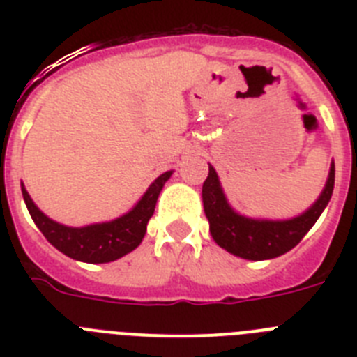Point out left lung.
Returning <instances> with one entry per match:
<instances>
[{
  "label": "left lung",
  "mask_w": 357,
  "mask_h": 357,
  "mask_svg": "<svg viewBox=\"0 0 357 357\" xmlns=\"http://www.w3.org/2000/svg\"><path fill=\"white\" fill-rule=\"evenodd\" d=\"M334 189V160L320 197L304 213L289 220H264L239 214L232 209L220 184L216 169L209 164V175L202 185L204 211L209 220V230L214 241L229 254L241 259H273L296 247L301 239L317 223L329 204Z\"/></svg>",
  "instance_id": "obj_1"
}]
</instances>
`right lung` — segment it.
Instances as JSON below:
<instances>
[{"label":"right lung","instance_id":"obj_1","mask_svg":"<svg viewBox=\"0 0 357 357\" xmlns=\"http://www.w3.org/2000/svg\"><path fill=\"white\" fill-rule=\"evenodd\" d=\"M172 175L173 169H169L157 176L146 189V193L128 213L110 222L91 223L84 227H68L55 222L36 206L23 182H21V191L31 220L56 250H61L75 261L100 264L119 259L139 247L146 234L148 222L155 211L157 198Z\"/></svg>","mask_w":357,"mask_h":357}]
</instances>
